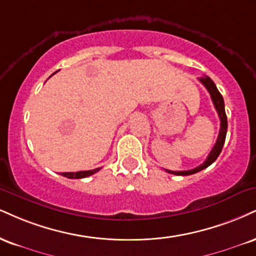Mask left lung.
<instances>
[{
    "mask_svg": "<svg viewBox=\"0 0 256 256\" xmlns=\"http://www.w3.org/2000/svg\"><path fill=\"white\" fill-rule=\"evenodd\" d=\"M199 81L205 86V88L208 89V93H210L211 98H212V102H214V108H216L217 113H218V116H220V134H218V138L216 140V144H214V148H212L210 154H208V158L205 160V162L202 163V164H200V166H198V167L190 169V170L173 172V170H168V169H166V172H168V173H170V174L182 175V176H184V175L196 174V173H198V172L202 170V169L208 168V166L212 164V163L216 161L218 156H220V154L222 152V148H223L224 142H226V130H228V119H226V108H224L223 96H222L220 90L217 89L216 84H214V82L212 81V80L208 78V76H205V75L202 76V78H199Z\"/></svg>",
    "mask_w": 256,
    "mask_h": 256,
    "instance_id": "1",
    "label": "left lung"
}]
</instances>
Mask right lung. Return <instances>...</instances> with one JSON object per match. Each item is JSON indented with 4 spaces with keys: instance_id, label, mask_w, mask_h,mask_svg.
<instances>
[{
    "instance_id": "add662e5",
    "label": "right lung",
    "mask_w": 256,
    "mask_h": 256,
    "mask_svg": "<svg viewBox=\"0 0 256 256\" xmlns=\"http://www.w3.org/2000/svg\"><path fill=\"white\" fill-rule=\"evenodd\" d=\"M54 75V74H52ZM51 75V76H52ZM101 168H96V169H92V170H82V172H75V173H60L62 176H66L68 178H87V176H90V175H93L96 173V172L100 170Z\"/></svg>"
}]
</instances>
